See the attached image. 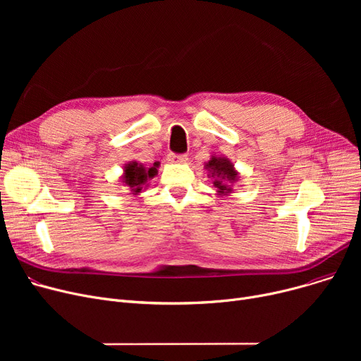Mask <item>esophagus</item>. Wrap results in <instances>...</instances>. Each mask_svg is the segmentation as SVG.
I'll use <instances>...</instances> for the list:
<instances>
[{
    "label": "esophagus",
    "mask_w": 361,
    "mask_h": 361,
    "mask_svg": "<svg viewBox=\"0 0 361 361\" xmlns=\"http://www.w3.org/2000/svg\"><path fill=\"white\" fill-rule=\"evenodd\" d=\"M187 155H176V154H169L168 161L173 164H185L187 162Z\"/></svg>",
    "instance_id": "34e87169"
}]
</instances>
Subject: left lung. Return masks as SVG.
<instances>
[{
  "label": "left lung",
  "mask_w": 361,
  "mask_h": 361,
  "mask_svg": "<svg viewBox=\"0 0 361 361\" xmlns=\"http://www.w3.org/2000/svg\"><path fill=\"white\" fill-rule=\"evenodd\" d=\"M204 169L207 171V177L212 178L218 196L233 193V185L240 180V174L228 158L212 155L209 161L204 162Z\"/></svg>",
  "instance_id": "8db88e82"
}]
</instances>
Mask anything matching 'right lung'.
<instances>
[{
	"label": "right lung",
	"instance_id": "right-lung-1",
	"mask_svg": "<svg viewBox=\"0 0 361 361\" xmlns=\"http://www.w3.org/2000/svg\"><path fill=\"white\" fill-rule=\"evenodd\" d=\"M159 162H155L154 166L146 168L137 161H130L123 166V176L120 177L121 184L128 187L131 195H140L149 187V181L158 176Z\"/></svg>",
	"mask_w": 361,
	"mask_h": 361
}]
</instances>
